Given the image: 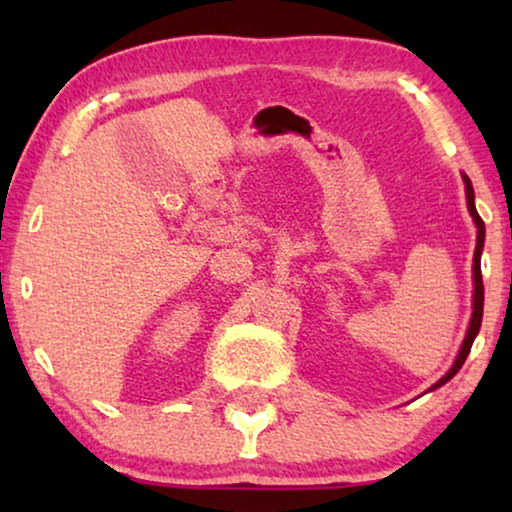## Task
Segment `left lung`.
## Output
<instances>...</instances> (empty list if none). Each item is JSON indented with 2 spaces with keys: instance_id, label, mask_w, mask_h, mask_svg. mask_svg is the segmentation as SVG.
<instances>
[{
  "instance_id": "1",
  "label": "left lung",
  "mask_w": 512,
  "mask_h": 512,
  "mask_svg": "<svg viewBox=\"0 0 512 512\" xmlns=\"http://www.w3.org/2000/svg\"><path fill=\"white\" fill-rule=\"evenodd\" d=\"M464 184H466L468 212H471L473 221H475V226H478V244H475V254H473V284H475V289H473V314H471V324H468L466 338H464V342H461V349H459L457 359H454L452 368L447 370V373H445L443 377H440V380H438L436 384H433L431 391H433V389H438V387H443L445 382H450L452 377L459 373V368L464 366L466 356H468V352H471L473 340H475V335H478V331H480V324H482V305H485V286H482L480 254H482V247H485V221L480 219L478 209H475V193H473V184H471V179L466 177V174H464Z\"/></svg>"
}]
</instances>
